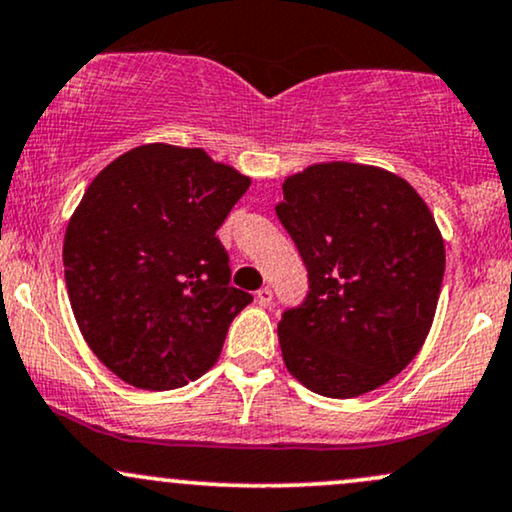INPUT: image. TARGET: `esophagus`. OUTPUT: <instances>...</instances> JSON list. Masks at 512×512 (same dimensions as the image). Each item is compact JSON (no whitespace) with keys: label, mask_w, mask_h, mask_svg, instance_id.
<instances>
[{"label":"esophagus","mask_w":512,"mask_h":512,"mask_svg":"<svg viewBox=\"0 0 512 512\" xmlns=\"http://www.w3.org/2000/svg\"><path fill=\"white\" fill-rule=\"evenodd\" d=\"M257 303H260L262 307H269L274 303V293H272V288H260V291H257Z\"/></svg>","instance_id":"esophagus-1"}]
</instances>
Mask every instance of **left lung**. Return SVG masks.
I'll use <instances>...</instances> for the list:
<instances>
[{"mask_svg": "<svg viewBox=\"0 0 512 512\" xmlns=\"http://www.w3.org/2000/svg\"><path fill=\"white\" fill-rule=\"evenodd\" d=\"M276 217L307 269V295L279 322L288 372L319 396L379 389L420 353L446 252L408 181L377 166L315 164L286 178Z\"/></svg>", "mask_w": 512, "mask_h": 512, "instance_id": "obj_1", "label": "left lung"}]
</instances>
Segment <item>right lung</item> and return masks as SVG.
<instances>
[{
  "instance_id": "1",
  "label": "right lung",
  "mask_w": 512,
  "mask_h": 512,
  "mask_svg": "<svg viewBox=\"0 0 512 512\" xmlns=\"http://www.w3.org/2000/svg\"><path fill=\"white\" fill-rule=\"evenodd\" d=\"M250 178L200 147L143 145L85 190L64 238L73 315L92 353L145 391L200 379L252 295L231 286L219 226Z\"/></svg>"
}]
</instances>
